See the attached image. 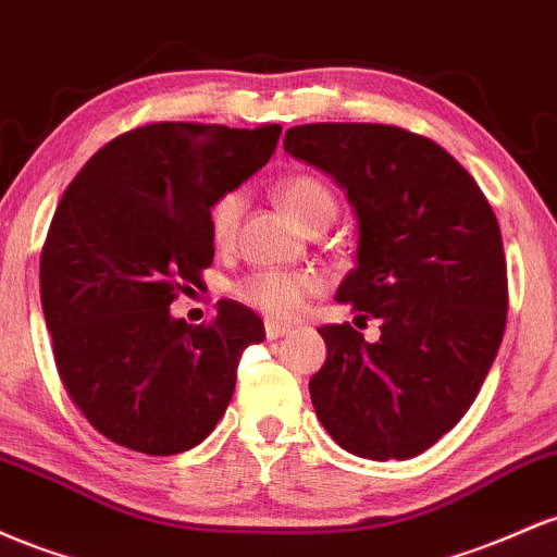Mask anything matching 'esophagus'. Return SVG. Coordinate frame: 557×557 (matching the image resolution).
<instances>
[{
	"label": "esophagus",
	"instance_id": "esophagus-1",
	"mask_svg": "<svg viewBox=\"0 0 557 557\" xmlns=\"http://www.w3.org/2000/svg\"><path fill=\"white\" fill-rule=\"evenodd\" d=\"M292 331L289 323H281V321H265V336L268 339H281Z\"/></svg>",
	"mask_w": 557,
	"mask_h": 557
}]
</instances>
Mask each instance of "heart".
Returning a JSON list of instances; mask_svg holds the SVG:
<instances>
[{
	"label": "heart",
	"instance_id": "heart-1",
	"mask_svg": "<svg viewBox=\"0 0 557 557\" xmlns=\"http://www.w3.org/2000/svg\"><path fill=\"white\" fill-rule=\"evenodd\" d=\"M276 199L286 215L299 228L310 231L315 226H329L336 215L334 191L321 178L297 173L286 176L276 184ZM242 212H245V195L242 191H226L215 199L210 208V234L212 242L226 247L234 242L239 228ZM321 289V278L315 273L305 271H265L255 273L239 284V297L255 310L265 312L271 318H292L302 310L305 299Z\"/></svg>",
	"mask_w": 557,
	"mask_h": 557
}]
</instances>
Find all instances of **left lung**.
I'll return each instance as SVG.
<instances>
[{"instance_id":"1","label":"left lung","mask_w":557,"mask_h":557,"mask_svg":"<svg viewBox=\"0 0 557 557\" xmlns=\"http://www.w3.org/2000/svg\"><path fill=\"white\" fill-rule=\"evenodd\" d=\"M284 149L347 195L358 252L336 302L381 323L376 342L349 323L318 329L326 362L310 379L312 408L358 458H416L466 416L503 342L495 212L453 154L405 128L308 123L286 131Z\"/></svg>"}]
</instances>
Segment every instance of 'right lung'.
Instances as JSON below:
<instances>
[{"label": "right lung", "instance_id": "right-lung-1", "mask_svg": "<svg viewBox=\"0 0 557 557\" xmlns=\"http://www.w3.org/2000/svg\"><path fill=\"white\" fill-rule=\"evenodd\" d=\"M281 126L152 123L104 144L67 186L41 252L54 362L86 421L144 455L197 447L226 413L236 366L265 339L231 299L210 326L171 315L210 268V208L271 160Z\"/></svg>", "mask_w": 557, "mask_h": 557}]
</instances>
